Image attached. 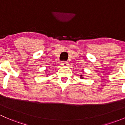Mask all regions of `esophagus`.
Here are the masks:
<instances>
[{
	"instance_id": "obj_1",
	"label": "esophagus",
	"mask_w": 125,
	"mask_h": 125,
	"mask_svg": "<svg viewBox=\"0 0 125 125\" xmlns=\"http://www.w3.org/2000/svg\"><path fill=\"white\" fill-rule=\"evenodd\" d=\"M61 66H67V65H69V64H68V62H66V61H62V62L61 63Z\"/></svg>"
}]
</instances>
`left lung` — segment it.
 <instances>
[{
	"mask_svg": "<svg viewBox=\"0 0 125 125\" xmlns=\"http://www.w3.org/2000/svg\"><path fill=\"white\" fill-rule=\"evenodd\" d=\"M80 78H81V79H83V76H82V74H81V76H80Z\"/></svg>",
	"mask_w": 125,
	"mask_h": 125,
	"instance_id": "left-lung-1",
	"label": "left lung"
}]
</instances>
